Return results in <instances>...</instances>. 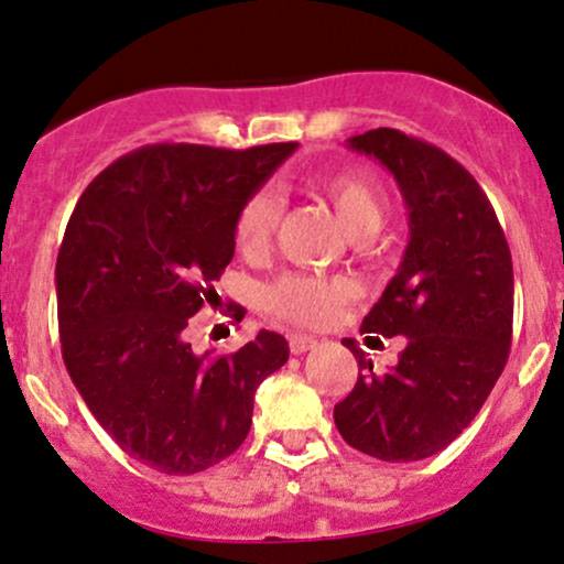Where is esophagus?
Masks as SVG:
<instances>
[{
	"label": "esophagus",
	"instance_id": "esophagus-1",
	"mask_svg": "<svg viewBox=\"0 0 564 564\" xmlns=\"http://www.w3.org/2000/svg\"><path fill=\"white\" fill-rule=\"evenodd\" d=\"M314 346H316V338H312V335H301V333L290 335V351L293 354H306L312 351Z\"/></svg>",
	"mask_w": 564,
	"mask_h": 564
}]
</instances>
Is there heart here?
Masks as SVG:
<instances>
[{
	"label": "heart",
	"mask_w": 564,
	"mask_h": 564,
	"mask_svg": "<svg viewBox=\"0 0 564 564\" xmlns=\"http://www.w3.org/2000/svg\"><path fill=\"white\" fill-rule=\"evenodd\" d=\"M314 186L325 194L335 215L351 237H370L381 229L389 210L383 186L365 173H335L316 178ZM282 220V199L271 188H258L242 202L234 224L239 250L245 256H261L269 250L276 226ZM346 280L284 274L265 290V306L271 314L295 325H325L344 301L351 299Z\"/></svg>",
	"instance_id": "obj_1"
}]
</instances>
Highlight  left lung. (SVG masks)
<instances>
[{
    "label": "left lung",
    "instance_id": "obj_1",
    "mask_svg": "<svg viewBox=\"0 0 564 564\" xmlns=\"http://www.w3.org/2000/svg\"><path fill=\"white\" fill-rule=\"evenodd\" d=\"M394 175L408 207L410 242L362 333L404 335L397 365L359 378L333 419L351 447L381 460L445 451L479 413L503 372L514 319V269L490 199L469 170L436 145L378 128L349 138Z\"/></svg>",
    "mask_w": 564,
    "mask_h": 564
}]
</instances>
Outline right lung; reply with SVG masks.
I'll list each match as a JSON object with an SVG mask.
<instances>
[{"mask_svg":"<svg viewBox=\"0 0 564 564\" xmlns=\"http://www.w3.org/2000/svg\"><path fill=\"white\" fill-rule=\"evenodd\" d=\"M295 149L143 145L74 207L55 263L63 362L95 421L151 469L197 474L229 458L256 389L288 362L280 333L213 357L192 349L186 327L218 299L242 202Z\"/></svg>","mask_w":564,"mask_h":564,"instance_id":"1","label":"right lung"}]
</instances>
